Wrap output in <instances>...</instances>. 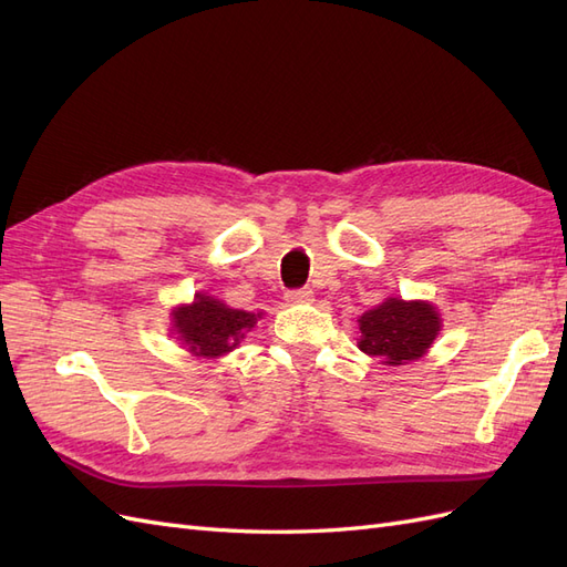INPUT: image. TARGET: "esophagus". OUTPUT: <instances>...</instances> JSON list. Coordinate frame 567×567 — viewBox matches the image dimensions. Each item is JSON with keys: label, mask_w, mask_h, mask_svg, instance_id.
Returning a JSON list of instances; mask_svg holds the SVG:
<instances>
[{"label": "esophagus", "mask_w": 567, "mask_h": 567, "mask_svg": "<svg viewBox=\"0 0 567 567\" xmlns=\"http://www.w3.org/2000/svg\"><path fill=\"white\" fill-rule=\"evenodd\" d=\"M312 298H315L312 288H293V290H288V293H286V302H290V305L310 302Z\"/></svg>", "instance_id": "obj_1"}]
</instances>
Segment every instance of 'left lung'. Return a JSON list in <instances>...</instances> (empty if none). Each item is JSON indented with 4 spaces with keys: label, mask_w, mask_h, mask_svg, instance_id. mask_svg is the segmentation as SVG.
Segmentation results:
<instances>
[{
    "label": "left lung",
    "mask_w": 567,
    "mask_h": 567,
    "mask_svg": "<svg viewBox=\"0 0 567 567\" xmlns=\"http://www.w3.org/2000/svg\"><path fill=\"white\" fill-rule=\"evenodd\" d=\"M440 326L442 319L431 302L388 298L359 317V350L381 364H409L433 346Z\"/></svg>",
    "instance_id": "8db88e82"
}]
</instances>
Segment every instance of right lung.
<instances>
[{
    "mask_svg": "<svg viewBox=\"0 0 567 567\" xmlns=\"http://www.w3.org/2000/svg\"><path fill=\"white\" fill-rule=\"evenodd\" d=\"M260 317L262 312L231 310L221 300L196 293L192 305H182L173 312V329L194 357L215 359L231 352Z\"/></svg>",
    "mask_w": 567,
    "mask_h": 567,
    "instance_id": "right-lung-1",
    "label": "right lung"
}]
</instances>
